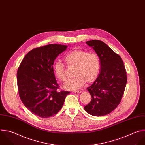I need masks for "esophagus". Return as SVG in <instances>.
<instances>
[{"instance_id": "1", "label": "esophagus", "mask_w": 145, "mask_h": 145, "mask_svg": "<svg viewBox=\"0 0 145 145\" xmlns=\"http://www.w3.org/2000/svg\"><path fill=\"white\" fill-rule=\"evenodd\" d=\"M73 93H77V94H79V93H81V91H80V90L73 91Z\"/></svg>"}]
</instances>
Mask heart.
Segmentation results:
<instances>
[{
  "instance_id": "b5f03b06",
  "label": "heart",
  "mask_w": 145,
  "mask_h": 145,
  "mask_svg": "<svg viewBox=\"0 0 145 145\" xmlns=\"http://www.w3.org/2000/svg\"><path fill=\"white\" fill-rule=\"evenodd\" d=\"M64 60L69 67H75L74 77L69 80L64 85L67 90H74L82 87L86 81L90 84L98 77L101 62L96 53L90 52L82 50H74L66 55ZM54 71L56 77L61 81H65L67 76L64 64L56 61L54 65Z\"/></svg>"
}]
</instances>
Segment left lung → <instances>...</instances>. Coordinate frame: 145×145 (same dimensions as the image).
<instances>
[{"mask_svg": "<svg viewBox=\"0 0 145 145\" xmlns=\"http://www.w3.org/2000/svg\"><path fill=\"white\" fill-rule=\"evenodd\" d=\"M86 43L98 55L101 68L96 80L87 88L92 99L84 109L93 116H102L120 103L127 82V72L121 57L105 43L99 40Z\"/></svg>", "mask_w": 145, "mask_h": 145, "instance_id": "8db88e82", "label": "left lung"}]
</instances>
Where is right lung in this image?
<instances>
[{"mask_svg": "<svg viewBox=\"0 0 145 145\" xmlns=\"http://www.w3.org/2000/svg\"><path fill=\"white\" fill-rule=\"evenodd\" d=\"M67 46L50 44L35 48L22 60L17 73L20 98L34 115L47 118L62 108L69 91H58L53 65Z\"/></svg>", "mask_w": 145, "mask_h": 145, "instance_id": "obj_1", "label": "right lung"}]
</instances>
